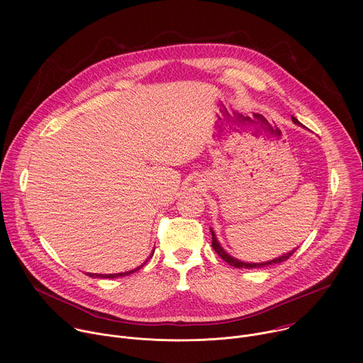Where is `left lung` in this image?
<instances>
[{
  "label": "left lung",
  "mask_w": 363,
  "mask_h": 363,
  "mask_svg": "<svg viewBox=\"0 0 363 363\" xmlns=\"http://www.w3.org/2000/svg\"><path fill=\"white\" fill-rule=\"evenodd\" d=\"M291 121H293L294 123L300 125V122H298L294 116H291ZM211 234H213V248H214V251L223 258V260H224L225 263H228L230 266H233V267H235V269H263V267L274 266V264H277V263H283V262L289 260V258H290V257L294 254V251L297 250V248H296V250H293V251H290V252H287V254H284V255H281V257H279V258H274V260H272V262H266V263H252V264H250V263H242V262L237 260V258L228 255V254L223 250V247L218 244V241H217L216 234H214L213 230H211Z\"/></svg>",
  "instance_id": "left-lung-1"
}]
</instances>
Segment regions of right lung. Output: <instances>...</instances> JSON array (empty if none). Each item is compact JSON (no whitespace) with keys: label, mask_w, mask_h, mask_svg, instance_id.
<instances>
[{"label":"right lung","mask_w":363,"mask_h":363,"mask_svg":"<svg viewBox=\"0 0 363 363\" xmlns=\"http://www.w3.org/2000/svg\"><path fill=\"white\" fill-rule=\"evenodd\" d=\"M152 255H153V252H152ZM152 255H150V257H152ZM150 257H149V258H150ZM146 262H147V260H146ZM146 262H145V263H146ZM145 263H143V264H145ZM143 264H142V266H143ZM142 266H140V267H142ZM140 267H138V269H133V270H130V272H126V273H118V274H91V273H89L87 276H90V277H96V279H115V277L129 276V274L135 273L136 270H139Z\"/></svg>","instance_id":"obj_1"}]
</instances>
